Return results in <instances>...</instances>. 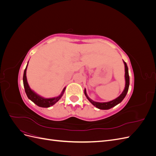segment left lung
Wrapping results in <instances>:
<instances>
[{
  "instance_id": "8db88e82",
  "label": "left lung",
  "mask_w": 156,
  "mask_h": 156,
  "mask_svg": "<svg viewBox=\"0 0 156 156\" xmlns=\"http://www.w3.org/2000/svg\"><path fill=\"white\" fill-rule=\"evenodd\" d=\"M124 63L125 65V79H126V85H125V88L124 90V91L122 92V93L120 94V95L116 98L115 100L108 101V102H104V103H100V102H96L92 100L90 98L87 94L86 92V90L84 89V94L87 97V98L88 100V101L90 102L93 105L96 107L97 108H100V109H103V110H107V109H109V108L116 106V105L120 103L122 100H124V98L126 97L127 91H128L129 89V73H128V68H127V64L124 61Z\"/></svg>"
}]
</instances>
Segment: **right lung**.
<instances>
[{"mask_svg": "<svg viewBox=\"0 0 156 156\" xmlns=\"http://www.w3.org/2000/svg\"><path fill=\"white\" fill-rule=\"evenodd\" d=\"M27 66H28V64H27V67L24 71V74H23V85H24L25 90V92H26V94H27L28 98H29V100H30L32 102H34L36 105H37L39 107H49L52 105H53L54 104H55V103L61 98V97L62 96L66 88H64L63 89V90L60 96L56 97V98H44L43 97L39 96L38 94H37L36 92L32 90L29 85V84H28L27 79V75H26Z\"/></svg>", "mask_w": 156, "mask_h": 156, "instance_id": "right-lung-1", "label": "right lung"}]
</instances>
